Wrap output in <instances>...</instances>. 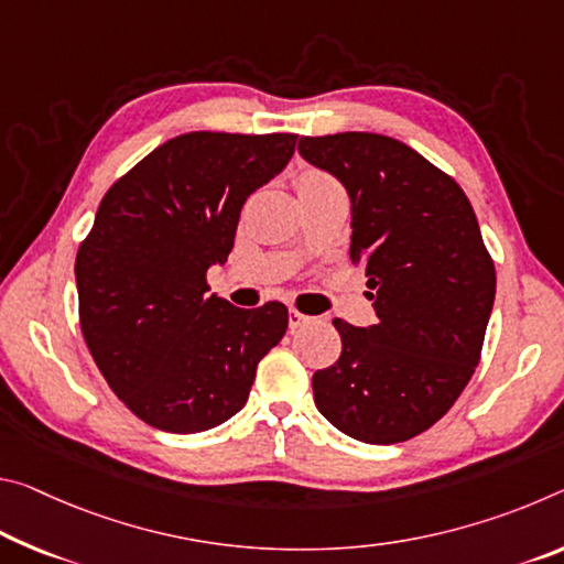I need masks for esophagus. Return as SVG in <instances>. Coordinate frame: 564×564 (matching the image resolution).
I'll list each match as a JSON object with an SVG mask.
<instances>
[{"mask_svg": "<svg viewBox=\"0 0 564 564\" xmlns=\"http://www.w3.org/2000/svg\"><path fill=\"white\" fill-rule=\"evenodd\" d=\"M308 321H311V316L301 314V311H296V308H291V311H289V326H291V328H301V326H306Z\"/></svg>", "mask_w": 564, "mask_h": 564, "instance_id": "34e87169", "label": "esophagus"}]
</instances>
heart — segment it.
<instances>
[{
  "instance_id": "obj_1",
  "label": "heart",
  "mask_w": 564,
  "mask_h": 564,
  "mask_svg": "<svg viewBox=\"0 0 564 564\" xmlns=\"http://www.w3.org/2000/svg\"><path fill=\"white\" fill-rule=\"evenodd\" d=\"M296 185H299V193L301 191H311V187H324V185H334V177L321 173V170H301L299 177H296Z\"/></svg>"
}]
</instances>
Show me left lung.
Instances as JSON below:
<instances>
[{
    "mask_svg": "<svg viewBox=\"0 0 564 564\" xmlns=\"http://www.w3.org/2000/svg\"><path fill=\"white\" fill-rule=\"evenodd\" d=\"M299 153L351 198V263L369 275L377 324L336 318L341 356L314 373V401L338 432L397 444L452 409L479 364L495 263L454 177L377 132L301 138Z\"/></svg>",
    "mask_w": 564,
    "mask_h": 564,
    "instance_id": "1",
    "label": "left lung"
}]
</instances>
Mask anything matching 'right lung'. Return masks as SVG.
<instances>
[{
  "label": "right lung",
  "instance_id": "1",
  "mask_svg": "<svg viewBox=\"0 0 564 564\" xmlns=\"http://www.w3.org/2000/svg\"><path fill=\"white\" fill-rule=\"evenodd\" d=\"M291 132H185L124 173L97 208L75 261L79 326L97 369L142 422L213 429L246 406L258 361L289 308H238L208 293L240 208L296 150Z\"/></svg>",
  "mask_w": 564,
  "mask_h": 564
}]
</instances>
